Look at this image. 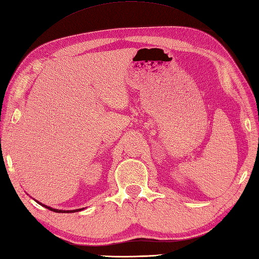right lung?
Instances as JSON below:
<instances>
[{
    "instance_id": "obj_1",
    "label": "right lung",
    "mask_w": 259,
    "mask_h": 259,
    "mask_svg": "<svg viewBox=\"0 0 259 259\" xmlns=\"http://www.w3.org/2000/svg\"><path fill=\"white\" fill-rule=\"evenodd\" d=\"M38 203V202H37ZM38 204H41V203H38ZM42 205V204H41ZM42 206H44V207H47L48 209H50V210H53V211H55V212H75V211H79V210H82L83 208H79V209H73V210H61V209H54V208H52V207H48L47 205H42Z\"/></svg>"
}]
</instances>
